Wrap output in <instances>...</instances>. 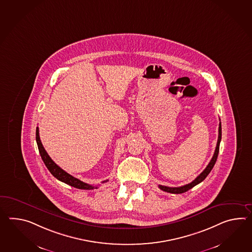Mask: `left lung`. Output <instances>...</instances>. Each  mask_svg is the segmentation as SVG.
I'll return each instance as SVG.
<instances>
[{
  "label": "left lung",
  "instance_id": "obj_1",
  "mask_svg": "<svg viewBox=\"0 0 252 252\" xmlns=\"http://www.w3.org/2000/svg\"><path fill=\"white\" fill-rule=\"evenodd\" d=\"M220 140H221V124L220 122V125H219V135L218 141H217V146H216V148H215V152H214V155H213L212 160L209 162L207 167L203 170V172H202L200 175H198L195 179L193 180L190 184H188V185H183V186H180V187H167V186H163V185H159V188L162 190L166 191V192L177 193V194H178V193L185 192V191H187V190L191 189L192 187H194L195 185H199L200 183H201L203 180L207 177L208 174L211 173V171H212V169H213V166H214L215 162L217 161Z\"/></svg>",
  "mask_w": 252,
  "mask_h": 252
}]
</instances>
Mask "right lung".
I'll use <instances>...</instances> for the list:
<instances>
[{"instance_id": "right-lung-1", "label": "right lung", "mask_w": 252, "mask_h": 252, "mask_svg": "<svg viewBox=\"0 0 252 252\" xmlns=\"http://www.w3.org/2000/svg\"><path fill=\"white\" fill-rule=\"evenodd\" d=\"M36 142L38 145V148H39V154L42 161L44 162L46 167L48 168V170L51 172V174L60 180L61 182H63L67 185L73 186L75 188L78 189H82V190H92V189H96L97 186H94V185H89L86 184L84 182L80 181V180L77 179L75 177H73L72 175L67 174V172H65L64 170H62V168L60 167L59 165H57L55 162H53V160L51 159L50 156L47 154V152L44 149V147L41 144V141L39 138V127L36 128ZM108 180L103 181L102 183H106Z\"/></svg>"}]
</instances>
